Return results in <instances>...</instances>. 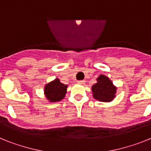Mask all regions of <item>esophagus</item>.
<instances>
[{"label": "esophagus", "instance_id": "34e87169", "mask_svg": "<svg viewBox=\"0 0 151 151\" xmlns=\"http://www.w3.org/2000/svg\"><path fill=\"white\" fill-rule=\"evenodd\" d=\"M78 84H79V85H85V82L84 80H80V81H78Z\"/></svg>", "mask_w": 151, "mask_h": 151}]
</instances>
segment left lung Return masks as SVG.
<instances>
[{
  "label": "left lung",
  "instance_id": "8db88e82",
  "mask_svg": "<svg viewBox=\"0 0 151 151\" xmlns=\"http://www.w3.org/2000/svg\"><path fill=\"white\" fill-rule=\"evenodd\" d=\"M94 99L101 102H110L114 99L116 93V87L104 75H100L97 78V83L91 87Z\"/></svg>",
  "mask_w": 151,
  "mask_h": 151
}]
</instances>
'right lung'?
I'll use <instances>...</instances> for the list:
<instances>
[{
    "label": "right lung",
    "mask_w": 151,
    "mask_h": 151,
    "mask_svg": "<svg viewBox=\"0 0 151 151\" xmlns=\"http://www.w3.org/2000/svg\"><path fill=\"white\" fill-rule=\"evenodd\" d=\"M67 85L60 82L59 78L47 84L45 87V97L50 102H57L64 98L66 94Z\"/></svg>",
    "instance_id": "add662e5"
}]
</instances>
